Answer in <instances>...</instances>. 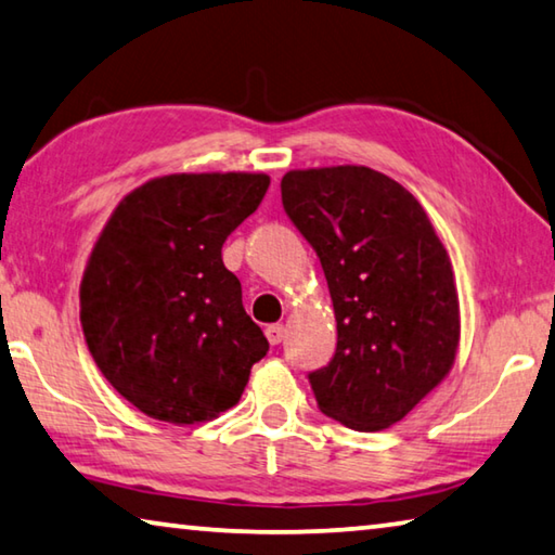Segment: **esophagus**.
Here are the masks:
<instances>
[{
	"mask_svg": "<svg viewBox=\"0 0 555 555\" xmlns=\"http://www.w3.org/2000/svg\"><path fill=\"white\" fill-rule=\"evenodd\" d=\"M267 337H269L271 345H279L281 340H284V325H281V323L269 325L267 327Z\"/></svg>",
	"mask_w": 555,
	"mask_h": 555,
	"instance_id": "obj_1",
	"label": "esophagus"
}]
</instances>
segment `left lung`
Returning <instances> with one entry per match:
<instances>
[{"label":"left lung","instance_id":"left-lung-1","mask_svg":"<svg viewBox=\"0 0 555 555\" xmlns=\"http://www.w3.org/2000/svg\"><path fill=\"white\" fill-rule=\"evenodd\" d=\"M281 203L321 259L335 308L333 360L308 374L318 406L347 428H389L455 362L448 251L406 188L367 166L288 171Z\"/></svg>","mask_w":555,"mask_h":555}]
</instances>
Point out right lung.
Masks as SVG:
<instances>
[{
	"mask_svg": "<svg viewBox=\"0 0 555 555\" xmlns=\"http://www.w3.org/2000/svg\"><path fill=\"white\" fill-rule=\"evenodd\" d=\"M264 173H176L112 212L80 284V323L105 379L146 416L210 421L269 352L222 244L259 208Z\"/></svg>",
	"mask_w": 555,
	"mask_h": 555,
	"instance_id": "right-lung-1",
	"label": "right lung"
}]
</instances>
